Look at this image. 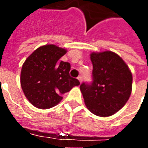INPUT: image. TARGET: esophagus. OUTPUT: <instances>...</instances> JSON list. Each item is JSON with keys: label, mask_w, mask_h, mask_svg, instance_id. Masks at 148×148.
<instances>
[{"label": "esophagus", "mask_w": 148, "mask_h": 148, "mask_svg": "<svg viewBox=\"0 0 148 148\" xmlns=\"http://www.w3.org/2000/svg\"><path fill=\"white\" fill-rule=\"evenodd\" d=\"M77 80L80 82V83L82 82V77H81V76H79V77H77Z\"/></svg>", "instance_id": "obj_1"}]
</instances>
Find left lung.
Masks as SVG:
<instances>
[{
  "mask_svg": "<svg viewBox=\"0 0 148 148\" xmlns=\"http://www.w3.org/2000/svg\"><path fill=\"white\" fill-rule=\"evenodd\" d=\"M93 82L80 86L84 101L92 113L109 116L126 104L132 93V74L122 58L114 52L90 54Z\"/></svg>",
  "mask_w": 148,
  "mask_h": 148,
  "instance_id": "8db88e82",
  "label": "left lung"
}]
</instances>
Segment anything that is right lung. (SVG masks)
<instances>
[{
	"mask_svg": "<svg viewBox=\"0 0 148 148\" xmlns=\"http://www.w3.org/2000/svg\"><path fill=\"white\" fill-rule=\"evenodd\" d=\"M66 53V49L47 44L37 48L24 62L21 88L35 107L52 108L61 101L62 94L80 85L79 81L70 76L71 64L58 61Z\"/></svg>",
	"mask_w": 148,
	"mask_h": 148,
	"instance_id": "right-lung-1",
	"label": "right lung"
}]
</instances>
